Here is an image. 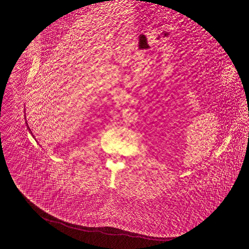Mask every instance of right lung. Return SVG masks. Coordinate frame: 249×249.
Instances as JSON below:
<instances>
[{"mask_svg":"<svg viewBox=\"0 0 249 249\" xmlns=\"http://www.w3.org/2000/svg\"><path fill=\"white\" fill-rule=\"evenodd\" d=\"M25 124H26V125H27V129H28V131H29V133L32 135V133H31V131H30V128H29V126H28V124H27V122H25ZM32 137L34 138V136L32 135Z\"/></svg>","mask_w":249,"mask_h":249,"instance_id":"right-lung-1","label":"right lung"}]
</instances>
